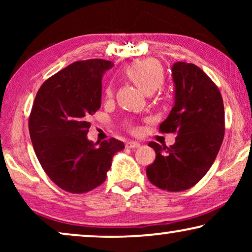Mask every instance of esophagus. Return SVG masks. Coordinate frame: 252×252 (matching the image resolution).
<instances>
[{
	"label": "esophagus",
	"instance_id": "esophagus-1",
	"mask_svg": "<svg viewBox=\"0 0 252 252\" xmlns=\"http://www.w3.org/2000/svg\"><path fill=\"white\" fill-rule=\"evenodd\" d=\"M140 143L136 142V141H128L126 143V148H129V149H134V148H139Z\"/></svg>",
	"mask_w": 252,
	"mask_h": 252
}]
</instances>
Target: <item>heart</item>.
<instances>
[{
	"label": "heart",
	"instance_id": "b5f03b06",
	"mask_svg": "<svg viewBox=\"0 0 252 252\" xmlns=\"http://www.w3.org/2000/svg\"><path fill=\"white\" fill-rule=\"evenodd\" d=\"M125 74L146 94H153L164 84L165 73L161 65L155 60H142L134 62L125 68ZM106 97L113 95V87L111 84L105 89ZM133 129L132 125H128Z\"/></svg>",
	"mask_w": 252,
	"mask_h": 252
}]
</instances>
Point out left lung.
Segmentation results:
<instances>
[{
  "label": "left lung",
  "mask_w": 252,
  "mask_h": 252,
  "mask_svg": "<svg viewBox=\"0 0 252 252\" xmlns=\"http://www.w3.org/2000/svg\"><path fill=\"white\" fill-rule=\"evenodd\" d=\"M172 75L175 104L159 132L178 136L171 147L149 143L156 159L146 172L156 187L182 191L197 184L212 166L225 135V112L217 85L195 64L177 62Z\"/></svg>",
  "instance_id": "8db88e82"
}]
</instances>
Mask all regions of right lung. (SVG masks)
Wrapping results in <instances>:
<instances>
[{
    "label": "right lung",
    "mask_w": 252,
    "mask_h": 252,
    "mask_svg": "<svg viewBox=\"0 0 252 252\" xmlns=\"http://www.w3.org/2000/svg\"><path fill=\"white\" fill-rule=\"evenodd\" d=\"M104 60L78 61L47 79L34 99L29 129L35 155L51 181L65 191H91L106 179L112 157L125 146L87 139L89 117L101 106Z\"/></svg>",
    "instance_id": "1"
}]
</instances>
